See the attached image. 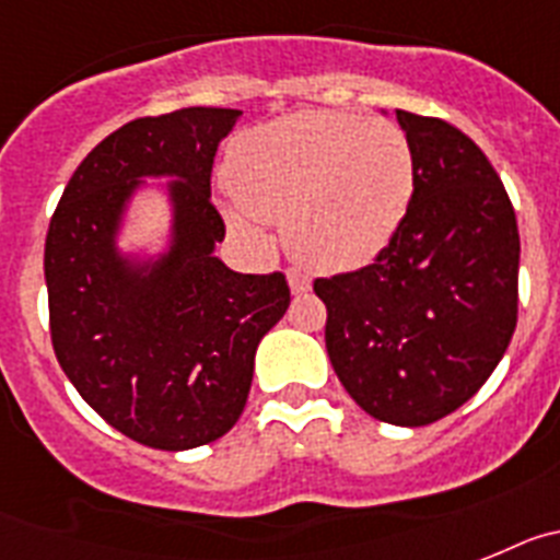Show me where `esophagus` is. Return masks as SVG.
Returning <instances> with one entry per match:
<instances>
[{"label": "esophagus", "instance_id": "34e87169", "mask_svg": "<svg viewBox=\"0 0 560 560\" xmlns=\"http://www.w3.org/2000/svg\"><path fill=\"white\" fill-rule=\"evenodd\" d=\"M287 281H290V290H293L295 295L310 293V287H313V281H310L307 276L301 273V270H290V273H287Z\"/></svg>", "mask_w": 560, "mask_h": 560}]
</instances>
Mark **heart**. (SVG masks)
Wrapping results in <instances>:
<instances>
[{
  "instance_id": "b5f03b06",
  "label": "heart",
  "mask_w": 560,
  "mask_h": 560,
  "mask_svg": "<svg viewBox=\"0 0 560 560\" xmlns=\"http://www.w3.org/2000/svg\"><path fill=\"white\" fill-rule=\"evenodd\" d=\"M225 177L236 197L233 228L256 233L259 220L281 222L304 265L343 273L395 240L415 199L417 160L392 120L310 109L242 132Z\"/></svg>"
}]
</instances>
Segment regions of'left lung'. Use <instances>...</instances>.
<instances>
[{
	"label": "left lung",
	"instance_id": "8db88e82",
	"mask_svg": "<svg viewBox=\"0 0 560 560\" xmlns=\"http://www.w3.org/2000/svg\"><path fill=\"white\" fill-rule=\"evenodd\" d=\"M417 188L372 265L315 279L329 361L374 420L448 417L499 366L518 318V225L502 179L456 126L397 109Z\"/></svg>",
	"mask_w": 560,
	"mask_h": 560
}]
</instances>
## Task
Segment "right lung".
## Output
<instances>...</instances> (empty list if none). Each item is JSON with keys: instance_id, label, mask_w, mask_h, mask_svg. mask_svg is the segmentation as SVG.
<instances>
[{"instance_id": "1", "label": "right lung", "mask_w": 560, "mask_h": 560, "mask_svg": "<svg viewBox=\"0 0 560 560\" xmlns=\"http://www.w3.org/2000/svg\"><path fill=\"white\" fill-rule=\"evenodd\" d=\"M240 115L188 106L120 126L81 160L47 228L58 363L115 431L149 448H197L236 425L256 347L290 304L284 273H233L213 256L225 240L213 158ZM143 176L175 179V242L135 268L114 233Z\"/></svg>"}]
</instances>
